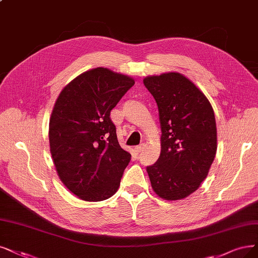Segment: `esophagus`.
Instances as JSON below:
<instances>
[{
  "mask_svg": "<svg viewBox=\"0 0 258 258\" xmlns=\"http://www.w3.org/2000/svg\"><path fill=\"white\" fill-rule=\"evenodd\" d=\"M142 150H144V145H140V146H137V147L134 148V151L136 152L137 154H139Z\"/></svg>",
  "mask_w": 258,
  "mask_h": 258,
  "instance_id": "1",
  "label": "esophagus"
}]
</instances>
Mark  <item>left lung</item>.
Returning <instances> with one entry per match:
<instances>
[{"label": "left lung", "instance_id": "left-lung-1", "mask_svg": "<svg viewBox=\"0 0 258 258\" xmlns=\"http://www.w3.org/2000/svg\"><path fill=\"white\" fill-rule=\"evenodd\" d=\"M159 111L160 156L147 168L153 191L167 201L194 194L207 177L217 152L214 109L196 84L178 72L144 79Z\"/></svg>", "mask_w": 258, "mask_h": 258}]
</instances>
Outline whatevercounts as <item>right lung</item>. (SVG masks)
Instances as JSON below:
<instances>
[{
	"mask_svg": "<svg viewBox=\"0 0 258 258\" xmlns=\"http://www.w3.org/2000/svg\"><path fill=\"white\" fill-rule=\"evenodd\" d=\"M134 84L128 75L98 67L67 84L54 104L53 163L62 184L84 201H103L119 189L132 155L120 147L109 114Z\"/></svg>",
	"mask_w": 258,
	"mask_h": 258,
	"instance_id": "1",
	"label": "right lung"
}]
</instances>
